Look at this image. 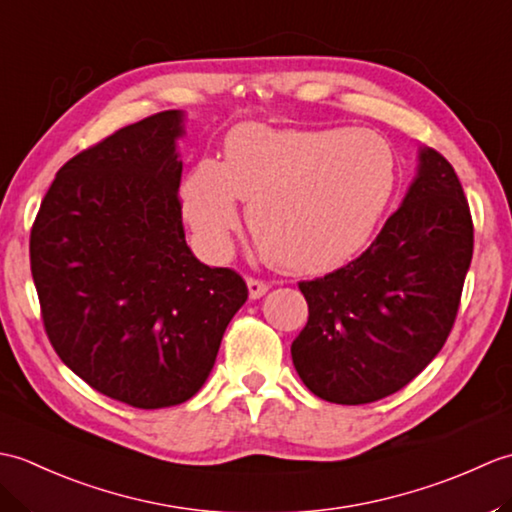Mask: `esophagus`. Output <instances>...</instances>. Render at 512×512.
<instances>
[{
  "instance_id": "esophagus-1",
  "label": "esophagus",
  "mask_w": 512,
  "mask_h": 512,
  "mask_svg": "<svg viewBox=\"0 0 512 512\" xmlns=\"http://www.w3.org/2000/svg\"><path fill=\"white\" fill-rule=\"evenodd\" d=\"M246 284H248V295H250V299H259V297H264L266 292H268V284L266 281H262V279H255V277H248L246 279Z\"/></svg>"
}]
</instances>
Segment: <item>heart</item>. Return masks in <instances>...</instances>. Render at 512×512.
Masks as SVG:
<instances>
[{"label":"heart","instance_id":"1","mask_svg":"<svg viewBox=\"0 0 512 512\" xmlns=\"http://www.w3.org/2000/svg\"><path fill=\"white\" fill-rule=\"evenodd\" d=\"M396 182L394 149L374 129L246 123L226 136L222 162H195L180 198L184 220L209 253H228L242 200L250 233L270 264L319 275L361 253Z\"/></svg>","mask_w":512,"mask_h":512}]
</instances>
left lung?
I'll return each mask as SVG.
<instances>
[{
    "mask_svg": "<svg viewBox=\"0 0 512 512\" xmlns=\"http://www.w3.org/2000/svg\"><path fill=\"white\" fill-rule=\"evenodd\" d=\"M418 173L361 257L299 281L308 323L292 363L314 396L365 405L409 385L447 343L473 257V220L458 173L420 149Z\"/></svg>",
    "mask_w": 512,
    "mask_h": 512,
    "instance_id": "obj_1",
    "label": "left lung"
}]
</instances>
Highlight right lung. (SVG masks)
<instances>
[{
    "instance_id": "right-lung-1",
    "label": "right lung",
    "mask_w": 512,
    "mask_h": 512,
    "mask_svg": "<svg viewBox=\"0 0 512 512\" xmlns=\"http://www.w3.org/2000/svg\"><path fill=\"white\" fill-rule=\"evenodd\" d=\"M182 110L118 129L59 169L30 231L41 319L61 361L136 409L180 405L209 378L248 299L184 239Z\"/></svg>"
}]
</instances>
